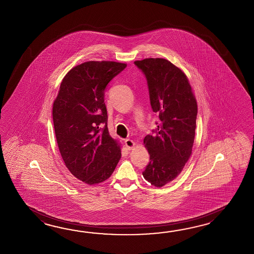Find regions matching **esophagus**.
<instances>
[{
  "mask_svg": "<svg viewBox=\"0 0 254 254\" xmlns=\"http://www.w3.org/2000/svg\"><path fill=\"white\" fill-rule=\"evenodd\" d=\"M125 145H126V147H127V149L128 150H131L133 147H134V142L132 141L131 140H129V139H126V140H125Z\"/></svg>",
  "mask_w": 254,
  "mask_h": 254,
  "instance_id": "1",
  "label": "esophagus"
}]
</instances>
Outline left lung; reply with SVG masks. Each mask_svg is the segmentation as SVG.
Listing matches in <instances>:
<instances>
[{
	"label": "left lung",
	"mask_w": 254,
	"mask_h": 254,
	"mask_svg": "<svg viewBox=\"0 0 254 254\" xmlns=\"http://www.w3.org/2000/svg\"><path fill=\"white\" fill-rule=\"evenodd\" d=\"M134 64L145 76L151 109L159 115L156 129L143 140L150 162L142 175L162 187L182 173L191 154L197 103L184 71L168 60L148 58Z\"/></svg>",
	"instance_id": "left-lung-1"
}]
</instances>
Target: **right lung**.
Returning <instances> with one entry per match:
<instances>
[{"mask_svg": "<svg viewBox=\"0 0 254 254\" xmlns=\"http://www.w3.org/2000/svg\"><path fill=\"white\" fill-rule=\"evenodd\" d=\"M127 65L87 62L65 75L53 107L55 136L66 167L87 184L112 175L121 159L117 141L109 134L104 92Z\"/></svg>", "mask_w": 254, "mask_h": 254, "instance_id": "add662e5", "label": "right lung"}]
</instances>
